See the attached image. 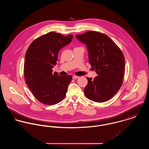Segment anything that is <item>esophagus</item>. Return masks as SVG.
I'll return each instance as SVG.
<instances>
[{
	"mask_svg": "<svg viewBox=\"0 0 149 149\" xmlns=\"http://www.w3.org/2000/svg\"><path fill=\"white\" fill-rule=\"evenodd\" d=\"M79 78V76H76V75L73 76V79H77Z\"/></svg>",
	"mask_w": 149,
	"mask_h": 149,
	"instance_id": "1",
	"label": "esophagus"
}]
</instances>
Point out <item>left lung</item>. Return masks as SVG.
<instances>
[{
    "mask_svg": "<svg viewBox=\"0 0 149 149\" xmlns=\"http://www.w3.org/2000/svg\"><path fill=\"white\" fill-rule=\"evenodd\" d=\"M76 37L86 45L89 63L98 74L93 80L86 77L85 96L95 102H106L122 85L125 66L123 54L115 43L103 33L88 31Z\"/></svg>",
    "mask_w": 149,
    "mask_h": 149,
    "instance_id": "1",
    "label": "left lung"
}]
</instances>
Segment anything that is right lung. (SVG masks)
<instances>
[{
	"mask_svg": "<svg viewBox=\"0 0 149 149\" xmlns=\"http://www.w3.org/2000/svg\"><path fill=\"white\" fill-rule=\"evenodd\" d=\"M73 36L49 32L34 40L29 46L24 64L26 83L34 97L46 105H54L66 96L71 75L53 73L60 50L69 44Z\"/></svg>",
	"mask_w": 149,
	"mask_h": 149,
	"instance_id": "1",
	"label": "right lung"
}]
</instances>
